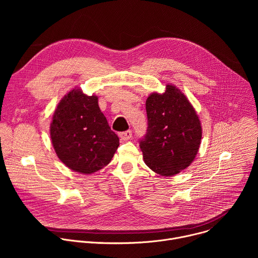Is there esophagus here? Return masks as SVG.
I'll return each instance as SVG.
<instances>
[{
	"label": "esophagus",
	"mask_w": 258,
	"mask_h": 258,
	"mask_svg": "<svg viewBox=\"0 0 258 258\" xmlns=\"http://www.w3.org/2000/svg\"><path fill=\"white\" fill-rule=\"evenodd\" d=\"M119 138L120 140L122 141H127L132 138V131H125V132H122L119 134Z\"/></svg>",
	"instance_id": "34e87169"
}]
</instances>
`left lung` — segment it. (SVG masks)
<instances>
[{
	"mask_svg": "<svg viewBox=\"0 0 258 258\" xmlns=\"http://www.w3.org/2000/svg\"><path fill=\"white\" fill-rule=\"evenodd\" d=\"M146 111L148 127L140 141L146 165L163 176L187 168L202 138L200 119L188 98L175 86L166 85L164 93L147 98Z\"/></svg>",
	"mask_w": 258,
	"mask_h": 258,
	"instance_id": "obj_1",
	"label": "left lung"
}]
</instances>
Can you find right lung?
<instances>
[{"label":"right lung","mask_w":258,"mask_h":258,"mask_svg":"<svg viewBox=\"0 0 258 258\" xmlns=\"http://www.w3.org/2000/svg\"><path fill=\"white\" fill-rule=\"evenodd\" d=\"M58 158L71 170L91 174L111 161L119 146L98 105V97L73 89L58 103L50 126Z\"/></svg>","instance_id":"right-lung-1"}]
</instances>
